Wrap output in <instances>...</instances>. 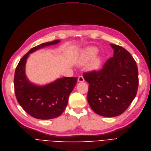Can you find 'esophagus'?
Segmentation results:
<instances>
[{
  "label": "esophagus",
  "instance_id": "obj_1",
  "mask_svg": "<svg viewBox=\"0 0 151 151\" xmlns=\"http://www.w3.org/2000/svg\"><path fill=\"white\" fill-rule=\"evenodd\" d=\"M84 81H85V79H84V78H83V77L82 76H79V78H78V82H83Z\"/></svg>",
  "mask_w": 151,
  "mask_h": 151
}]
</instances>
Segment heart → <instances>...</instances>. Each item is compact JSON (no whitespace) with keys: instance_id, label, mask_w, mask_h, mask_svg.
<instances>
[{"instance_id":"1","label":"heart","mask_w":151,"mask_h":151,"mask_svg":"<svg viewBox=\"0 0 151 151\" xmlns=\"http://www.w3.org/2000/svg\"><path fill=\"white\" fill-rule=\"evenodd\" d=\"M97 51L98 50L95 47L92 46L87 47L86 49L83 50V51L81 54L79 58V63L85 64L90 61V60H92L96 56ZM100 59L98 58H95L92 63V67L94 68L98 67L100 64Z\"/></svg>"}]
</instances>
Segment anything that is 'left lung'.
I'll list each match as a JSON object with an SVG mask.
<instances>
[{
  "instance_id": "left-lung-1",
  "label": "left lung",
  "mask_w": 151,
  "mask_h": 151,
  "mask_svg": "<svg viewBox=\"0 0 151 151\" xmlns=\"http://www.w3.org/2000/svg\"><path fill=\"white\" fill-rule=\"evenodd\" d=\"M113 57L100 70L83 74L89 83L87 100L99 115L114 117L122 114L135 98L138 88L136 61L123 47L110 44Z\"/></svg>"
}]
</instances>
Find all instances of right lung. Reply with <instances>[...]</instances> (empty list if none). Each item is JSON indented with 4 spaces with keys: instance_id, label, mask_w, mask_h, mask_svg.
Segmentation results:
<instances>
[{
    "instance_id": "right-lung-1",
    "label": "right lung",
    "mask_w": 151,
    "mask_h": 151,
    "mask_svg": "<svg viewBox=\"0 0 151 151\" xmlns=\"http://www.w3.org/2000/svg\"><path fill=\"white\" fill-rule=\"evenodd\" d=\"M59 42L56 40L33 47L20 59L15 69L14 87L17 101L28 114L37 119H50L61 115L76 85L77 77H63L46 85L38 86L30 82L26 76L25 65L29 54Z\"/></svg>"
}]
</instances>
